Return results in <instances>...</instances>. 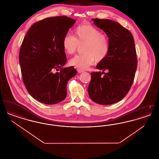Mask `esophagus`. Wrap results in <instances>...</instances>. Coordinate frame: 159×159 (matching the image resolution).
Instances as JSON below:
<instances>
[{
    "label": "esophagus",
    "instance_id": "esophagus-1",
    "mask_svg": "<svg viewBox=\"0 0 159 159\" xmlns=\"http://www.w3.org/2000/svg\"><path fill=\"white\" fill-rule=\"evenodd\" d=\"M77 72H78L79 73H82L84 72V71H83V70H80V69H79V68H77Z\"/></svg>",
    "mask_w": 159,
    "mask_h": 159
}]
</instances>
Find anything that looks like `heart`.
<instances>
[{"instance_id":"obj_1","label":"heart","mask_w":159,"mask_h":159,"mask_svg":"<svg viewBox=\"0 0 159 159\" xmlns=\"http://www.w3.org/2000/svg\"><path fill=\"white\" fill-rule=\"evenodd\" d=\"M74 33V36L69 33L64 36L63 49L66 53L71 55L76 52L78 46L84 44V53L71 58L69 61L71 66L85 70L93 65L95 60L101 61L106 58L110 48L109 41L106 34L89 24L78 26Z\"/></svg>"}]
</instances>
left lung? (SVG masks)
Instances as JSON below:
<instances>
[{
	"instance_id": "obj_1",
	"label": "left lung",
	"mask_w": 159,
	"mask_h": 159,
	"mask_svg": "<svg viewBox=\"0 0 159 159\" xmlns=\"http://www.w3.org/2000/svg\"><path fill=\"white\" fill-rule=\"evenodd\" d=\"M92 20L109 38L110 48L96 67L102 71L91 73L88 91L95 102L110 105L123 98L134 82L137 67L135 42L132 33L119 23L108 19Z\"/></svg>"
}]
</instances>
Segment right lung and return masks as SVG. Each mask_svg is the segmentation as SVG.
Segmentation results:
<instances>
[{"label":"right lung","mask_w":159,"mask_h":159,"mask_svg":"<svg viewBox=\"0 0 159 159\" xmlns=\"http://www.w3.org/2000/svg\"><path fill=\"white\" fill-rule=\"evenodd\" d=\"M75 22L67 16L47 18L34 23L24 38L19 54L23 82L40 102L55 104L63 101L68 80L77 73L73 67H62L67 61L62 39ZM55 69L60 71L55 72Z\"/></svg>","instance_id":"right-lung-1"}]
</instances>
